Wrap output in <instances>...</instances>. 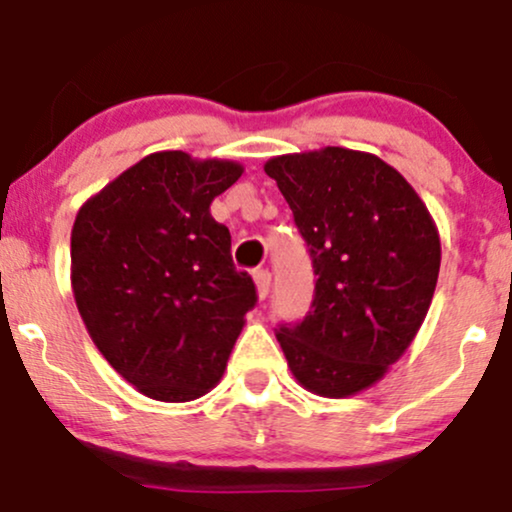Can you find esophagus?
Returning a JSON list of instances; mask_svg holds the SVG:
<instances>
[{
    "label": "esophagus",
    "mask_w": 512,
    "mask_h": 512,
    "mask_svg": "<svg viewBox=\"0 0 512 512\" xmlns=\"http://www.w3.org/2000/svg\"><path fill=\"white\" fill-rule=\"evenodd\" d=\"M252 279H255V286H257V296H260V301L269 296V289H272V274L267 272V269H257L255 274H252Z\"/></svg>",
    "instance_id": "34e87169"
}]
</instances>
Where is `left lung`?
Listing matches in <instances>:
<instances>
[{
  "mask_svg": "<svg viewBox=\"0 0 512 512\" xmlns=\"http://www.w3.org/2000/svg\"><path fill=\"white\" fill-rule=\"evenodd\" d=\"M317 276L308 315L276 339L305 390L349 397L409 349L440 269L438 228L395 168L327 146L269 158Z\"/></svg>",
  "mask_w": 512,
  "mask_h": 512,
  "instance_id": "obj_1",
  "label": "left lung"
}]
</instances>
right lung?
<instances>
[{
  "mask_svg": "<svg viewBox=\"0 0 512 512\" xmlns=\"http://www.w3.org/2000/svg\"><path fill=\"white\" fill-rule=\"evenodd\" d=\"M236 161L158 151L93 195L72 228V289L93 344L158 402H190L221 380L257 291L231 257L211 202Z\"/></svg>",
  "mask_w": 512,
  "mask_h": 512,
  "instance_id": "1",
  "label": "right lung"
}]
</instances>
